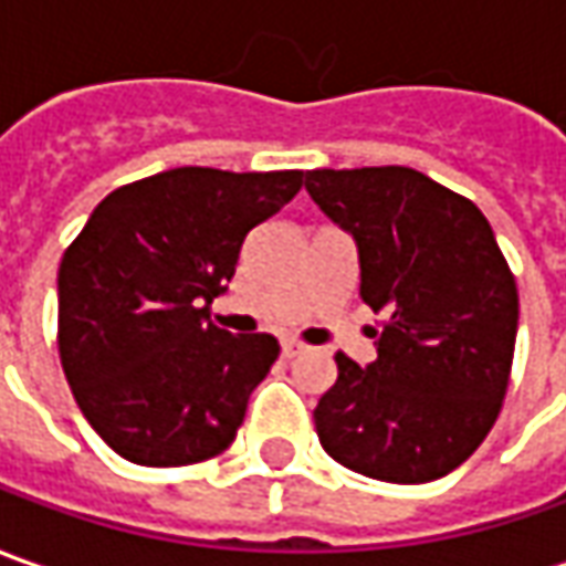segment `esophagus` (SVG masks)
Masks as SVG:
<instances>
[{"mask_svg":"<svg viewBox=\"0 0 566 566\" xmlns=\"http://www.w3.org/2000/svg\"><path fill=\"white\" fill-rule=\"evenodd\" d=\"M303 350H306V344L294 342V338L282 342V357H284V360H294V357H301Z\"/></svg>","mask_w":566,"mask_h":566,"instance_id":"34e87169","label":"esophagus"}]
</instances>
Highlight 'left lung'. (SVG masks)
<instances>
[{
	"mask_svg": "<svg viewBox=\"0 0 566 566\" xmlns=\"http://www.w3.org/2000/svg\"><path fill=\"white\" fill-rule=\"evenodd\" d=\"M306 190L354 234L360 297L385 313L369 366L335 354L322 448L381 482L444 476L495 426L514 363L520 301L492 224L417 168H316Z\"/></svg>",
	"mask_w": 566,
	"mask_h": 566,
	"instance_id": "1",
	"label": "left lung"
}]
</instances>
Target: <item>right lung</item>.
Instances as JSON below:
<instances>
[{
    "label": "right lung",
    "mask_w": 566,
    "mask_h": 566,
    "mask_svg": "<svg viewBox=\"0 0 566 566\" xmlns=\"http://www.w3.org/2000/svg\"><path fill=\"white\" fill-rule=\"evenodd\" d=\"M301 185L297 168H168L112 190L71 241L59 265V357L115 454L187 467L234 441L279 342L212 325L209 303L250 228Z\"/></svg>",
    "instance_id": "add662e5"
}]
</instances>
